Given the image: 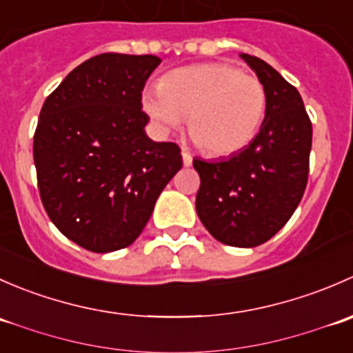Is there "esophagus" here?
<instances>
[{
  "label": "esophagus",
  "instance_id": "1",
  "mask_svg": "<svg viewBox=\"0 0 353 353\" xmlns=\"http://www.w3.org/2000/svg\"><path fill=\"white\" fill-rule=\"evenodd\" d=\"M183 163L186 167H190L191 163H193V157H191V154H188V152H183Z\"/></svg>",
  "mask_w": 353,
  "mask_h": 353
}]
</instances>
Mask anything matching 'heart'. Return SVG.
<instances>
[{"label":"heart","mask_w":353,"mask_h":353,"mask_svg":"<svg viewBox=\"0 0 353 353\" xmlns=\"http://www.w3.org/2000/svg\"><path fill=\"white\" fill-rule=\"evenodd\" d=\"M141 105L160 134L183 124L203 152L227 157L241 152L258 133L266 110L261 80L223 63L170 71L147 88Z\"/></svg>","instance_id":"1"}]
</instances>
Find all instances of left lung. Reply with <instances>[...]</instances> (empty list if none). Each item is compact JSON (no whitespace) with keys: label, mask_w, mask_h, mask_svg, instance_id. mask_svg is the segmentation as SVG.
<instances>
[{"label":"left lung","mask_w":353,"mask_h":353,"mask_svg":"<svg viewBox=\"0 0 353 353\" xmlns=\"http://www.w3.org/2000/svg\"><path fill=\"white\" fill-rule=\"evenodd\" d=\"M266 90V110L254 140L229 159H194L196 212L220 243L256 248L272 239L301 203L309 176L312 126L301 94L275 68L241 54Z\"/></svg>","instance_id":"left-lung-1"}]
</instances>
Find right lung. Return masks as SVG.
Segmentation results:
<instances>
[{
  "label": "right lung",
  "mask_w": 353,
  "mask_h": 353,
  "mask_svg": "<svg viewBox=\"0 0 353 353\" xmlns=\"http://www.w3.org/2000/svg\"><path fill=\"white\" fill-rule=\"evenodd\" d=\"M162 59L104 52L46 99L34 134L42 205L59 232L92 252L128 248L183 167L172 141L150 140L145 81Z\"/></svg>",
  "instance_id": "add662e5"
}]
</instances>
